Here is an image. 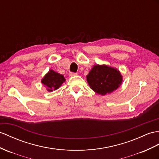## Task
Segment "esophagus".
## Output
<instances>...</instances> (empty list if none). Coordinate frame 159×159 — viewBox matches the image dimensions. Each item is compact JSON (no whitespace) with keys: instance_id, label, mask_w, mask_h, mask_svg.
Listing matches in <instances>:
<instances>
[{"instance_id":"1","label":"esophagus","mask_w":159,"mask_h":159,"mask_svg":"<svg viewBox=\"0 0 159 159\" xmlns=\"http://www.w3.org/2000/svg\"><path fill=\"white\" fill-rule=\"evenodd\" d=\"M77 75V73H75V72H70L69 73V76H76Z\"/></svg>"}]
</instances>
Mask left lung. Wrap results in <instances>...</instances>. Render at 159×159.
<instances>
[{
  "label": "left lung",
  "instance_id": "8db88e82",
  "mask_svg": "<svg viewBox=\"0 0 159 159\" xmlns=\"http://www.w3.org/2000/svg\"><path fill=\"white\" fill-rule=\"evenodd\" d=\"M90 88L105 95L116 90L122 83V76L116 68L106 65H95L87 76Z\"/></svg>",
  "mask_w": 159,
  "mask_h": 159
}]
</instances>
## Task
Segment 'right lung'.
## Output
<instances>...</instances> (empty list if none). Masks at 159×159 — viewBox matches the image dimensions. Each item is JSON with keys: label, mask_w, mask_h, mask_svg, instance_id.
<instances>
[{"label": "right lung", "mask_w": 159, "mask_h": 159, "mask_svg": "<svg viewBox=\"0 0 159 159\" xmlns=\"http://www.w3.org/2000/svg\"><path fill=\"white\" fill-rule=\"evenodd\" d=\"M65 80H66L62 75L53 70H50L42 79V83L46 85L47 90L51 92L58 89Z\"/></svg>", "instance_id": "1"}]
</instances>
